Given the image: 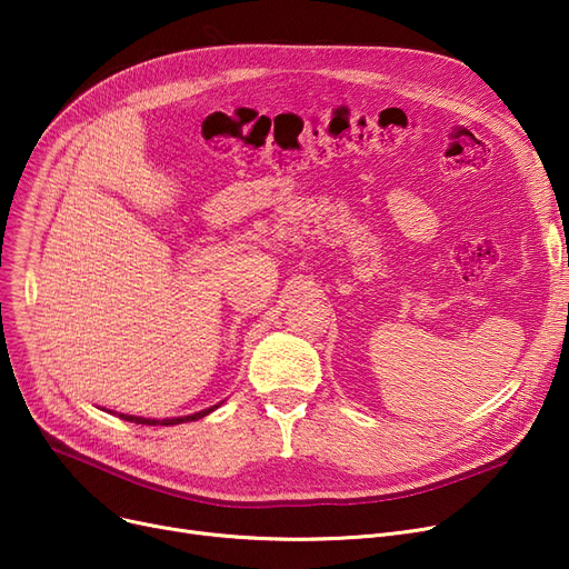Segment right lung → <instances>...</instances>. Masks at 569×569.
I'll return each instance as SVG.
<instances>
[{
  "label": "right lung",
  "instance_id": "right-lung-1",
  "mask_svg": "<svg viewBox=\"0 0 569 569\" xmlns=\"http://www.w3.org/2000/svg\"><path fill=\"white\" fill-rule=\"evenodd\" d=\"M223 403V401H221ZM221 403H217V406H212V408H204V410H200V412H193V415H184V417H166V420H152V417H138V415H124V412H119V417H122V420H127V422H136V425H147V427H172V425H182V422H196V420H202L204 415H209L212 410H217ZM108 412H114V410H108Z\"/></svg>",
  "mask_w": 569,
  "mask_h": 569
}]
</instances>
